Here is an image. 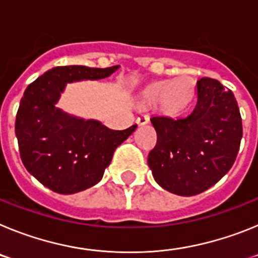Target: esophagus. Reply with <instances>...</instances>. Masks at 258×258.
<instances>
[{
	"instance_id": "1",
	"label": "esophagus",
	"mask_w": 258,
	"mask_h": 258,
	"mask_svg": "<svg viewBox=\"0 0 258 258\" xmlns=\"http://www.w3.org/2000/svg\"><path fill=\"white\" fill-rule=\"evenodd\" d=\"M149 121H150L149 115H141L138 116V118H137V124H140V125H145Z\"/></svg>"
}]
</instances>
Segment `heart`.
I'll return each mask as SVG.
<instances>
[{"mask_svg": "<svg viewBox=\"0 0 258 258\" xmlns=\"http://www.w3.org/2000/svg\"><path fill=\"white\" fill-rule=\"evenodd\" d=\"M191 92L190 84L184 79H177L174 81H161L149 89V98L154 102L161 101L164 98L166 104L177 106L183 103Z\"/></svg>", "mask_w": 258, "mask_h": 258, "instance_id": "heart-1", "label": "heart"}]
</instances>
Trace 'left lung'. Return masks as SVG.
<instances>
[{
	"mask_svg": "<svg viewBox=\"0 0 258 258\" xmlns=\"http://www.w3.org/2000/svg\"><path fill=\"white\" fill-rule=\"evenodd\" d=\"M198 103L184 118L154 116L157 142L149 154L150 169L164 190L192 197L217 183L232 166L243 126L236 99L220 81L197 83Z\"/></svg>",
	"mask_w": 258,
	"mask_h": 258,
	"instance_id": "8db88e82",
	"label": "left lung"
}]
</instances>
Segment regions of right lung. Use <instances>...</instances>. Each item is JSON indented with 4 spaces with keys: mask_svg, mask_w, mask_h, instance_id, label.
Here are the masks:
<instances>
[{
    "mask_svg": "<svg viewBox=\"0 0 258 258\" xmlns=\"http://www.w3.org/2000/svg\"><path fill=\"white\" fill-rule=\"evenodd\" d=\"M118 66H64L29 84L15 120L22 161L29 173L58 194H76L101 181L113 152L136 131H112L97 120L68 115L55 104L67 83L106 79Z\"/></svg>",
    "mask_w": 258,
    "mask_h": 258,
    "instance_id": "add662e5",
    "label": "right lung"
}]
</instances>
